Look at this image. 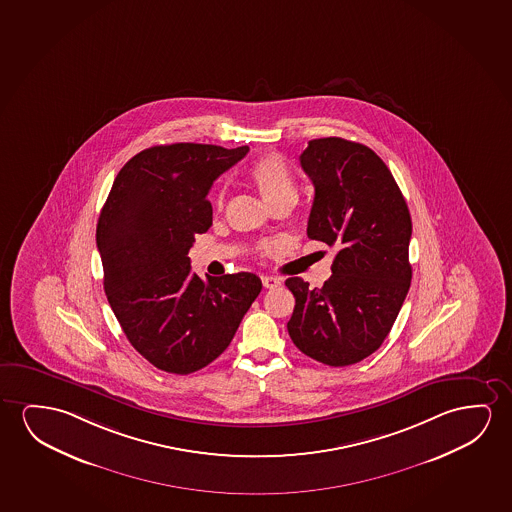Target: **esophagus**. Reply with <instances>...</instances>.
Returning <instances> with one entry per match:
<instances>
[{"instance_id": "1", "label": "esophagus", "mask_w": 512, "mask_h": 512, "mask_svg": "<svg viewBox=\"0 0 512 512\" xmlns=\"http://www.w3.org/2000/svg\"><path fill=\"white\" fill-rule=\"evenodd\" d=\"M262 285L266 287V289H276L278 285H282V282L275 278V276H262Z\"/></svg>"}]
</instances>
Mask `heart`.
<instances>
[{"instance_id": "1", "label": "heart", "mask_w": 512, "mask_h": 512, "mask_svg": "<svg viewBox=\"0 0 512 512\" xmlns=\"http://www.w3.org/2000/svg\"><path fill=\"white\" fill-rule=\"evenodd\" d=\"M248 179L259 190L271 209L283 204L294 206L297 200V183L289 165L278 155H266L255 160L248 169ZM216 208H223L225 190L218 188L213 197Z\"/></svg>"}]
</instances>
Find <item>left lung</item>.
<instances>
[{
	"mask_svg": "<svg viewBox=\"0 0 512 512\" xmlns=\"http://www.w3.org/2000/svg\"><path fill=\"white\" fill-rule=\"evenodd\" d=\"M315 186L308 237L336 246L322 289L303 278L287 329L297 349L327 366H349L384 343L412 280V220L382 158L359 142L326 137L299 156Z\"/></svg>",
	"mask_w": 512,
	"mask_h": 512,
	"instance_id": "left-lung-1",
	"label": "left lung"
}]
</instances>
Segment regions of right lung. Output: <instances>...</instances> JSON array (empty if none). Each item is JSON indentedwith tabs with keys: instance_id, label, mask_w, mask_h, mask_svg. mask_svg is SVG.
Instances as JSON below:
<instances>
[{
	"instance_id": "add662e5",
	"label": "right lung",
	"mask_w": 512,
	"mask_h": 512,
	"mask_svg": "<svg viewBox=\"0 0 512 512\" xmlns=\"http://www.w3.org/2000/svg\"><path fill=\"white\" fill-rule=\"evenodd\" d=\"M248 146L178 142L130 158L97 225L104 290L119 326L158 370L188 375L227 349L262 290L253 273L208 280L188 252L213 223L211 185Z\"/></svg>"
}]
</instances>
